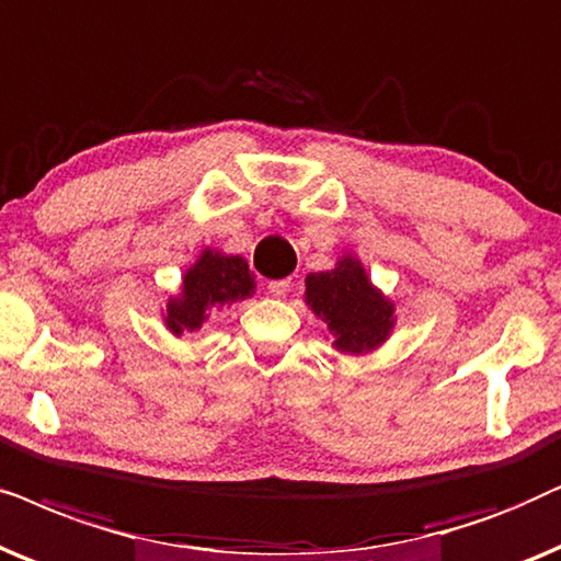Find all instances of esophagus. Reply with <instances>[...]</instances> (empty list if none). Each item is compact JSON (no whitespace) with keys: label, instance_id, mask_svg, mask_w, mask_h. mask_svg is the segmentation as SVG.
I'll use <instances>...</instances> for the list:
<instances>
[{"label":"esophagus","instance_id":"34e87169","mask_svg":"<svg viewBox=\"0 0 561 561\" xmlns=\"http://www.w3.org/2000/svg\"><path fill=\"white\" fill-rule=\"evenodd\" d=\"M266 287L274 297H285L289 293V287H293V279H272Z\"/></svg>","mask_w":561,"mask_h":561}]
</instances>
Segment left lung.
I'll return each mask as SVG.
<instances>
[{"label":"left lung","instance_id":"1","mask_svg":"<svg viewBox=\"0 0 561 561\" xmlns=\"http://www.w3.org/2000/svg\"><path fill=\"white\" fill-rule=\"evenodd\" d=\"M305 300L328 323L343 354H367L385 343L394 325V305L371 285L356 259L343 256L331 272L308 274Z\"/></svg>","mask_w":561,"mask_h":561}]
</instances>
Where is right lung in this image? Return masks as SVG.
Here are the masks:
<instances>
[{
    "instance_id": "1",
    "label": "right lung",
    "mask_w": 561,
    "mask_h": 561,
    "mask_svg": "<svg viewBox=\"0 0 561 561\" xmlns=\"http://www.w3.org/2000/svg\"><path fill=\"white\" fill-rule=\"evenodd\" d=\"M253 295V274L241 256H226L205 249L190 272L184 274L182 295L167 305V328L174 335L199 331L213 310L245 300Z\"/></svg>"
}]
</instances>
